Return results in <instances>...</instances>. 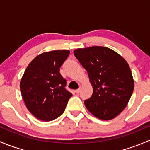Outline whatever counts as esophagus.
<instances>
[{
	"label": "esophagus",
	"mask_w": 150,
	"mask_h": 150,
	"mask_svg": "<svg viewBox=\"0 0 150 150\" xmlns=\"http://www.w3.org/2000/svg\"><path fill=\"white\" fill-rule=\"evenodd\" d=\"M80 91H81V89H80V88H78V89H77V90H75V92H76L77 93H80Z\"/></svg>",
	"instance_id": "obj_1"
}]
</instances>
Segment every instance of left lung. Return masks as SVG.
<instances>
[{"instance_id":"1","label":"left lung","mask_w":150,"mask_h":150,"mask_svg":"<svg viewBox=\"0 0 150 150\" xmlns=\"http://www.w3.org/2000/svg\"><path fill=\"white\" fill-rule=\"evenodd\" d=\"M74 55L86 69L93 94L84 101L95 117L108 120L125 108L134 88L131 69L117 52L103 46L78 48Z\"/></svg>"}]
</instances>
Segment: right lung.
<instances>
[{
  "mask_svg": "<svg viewBox=\"0 0 150 150\" xmlns=\"http://www.w3.org/2000/svg\"><path fill=\"white\" fill-rule=\"evenodd\" d=\"M69 54L68 50L43 53L25 71L21 93L27 108L39 120L51 121L59 117L72 96L65 88L67 81L59 72Z\"/></svg>",
  "mask_w": 150,
  "mask_h": 150,
  "instance_id": "obj_1",
  "label": "right lung"
}]
</instances>
